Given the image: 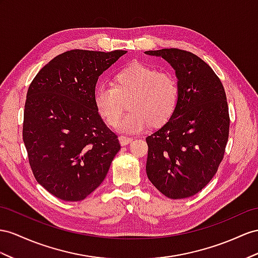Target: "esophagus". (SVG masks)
Segmentation results:
<instances>
[{
  "mask_svg": "<svg viewBox=\"0 0 258 258\" xmlns=\"http://www.w3.org/2000/svg\"><path fill=\"white\" fill-rule=\"evenodd\" d=\"M118 141H120L122 146H125V145H128L132 141H133V138L132 137H128V136H124V135H121L120 137H118Z\"/></svg>",
  "mask_w": 258,
  "mask_h": 258,
  "instance_id": "1",
  "label": "esophagus"
}]
</instances>
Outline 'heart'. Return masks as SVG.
<instances>
[{"label":"heart","instance_id":"1","mask_svg":"<svg viewBox=\"0 0 258 258\" xmlns=\"http://www.w3.org/2000/svg\"><path fill=\"white\" fill-rule=\"evenodd\" d=\"M180 100L177 78L155 66L133 62L114 73L112 84H99L94 92L96 110L109 126L115 127L130 101L131 111L118 124L126 133H140L151 124L168 123Z\"/></svg>","mask_w":258,"mask_h":258}]
</instances>
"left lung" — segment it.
Instances as JSON below:
<instances>
[{"label":"left lung","instance_id":"left-lung-1","mask_svg":"<svg viewBox=\"0 0 258 258\" xmlns=\"http://www.w3.org/2000/svg\"><path fill=\"white\" fill-rule=\"evenodd\" d=\"M175 70L180 100L171 120L146 138L148 179L172 200L197 194L213 179L229 138L230 116L221 81L200 56L175 48L146 51Z\"/></svg>","mask_w":258,"mask_h":258}]
</instances>
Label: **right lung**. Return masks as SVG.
Masks as SVG:
<instances>
[{
	"mask_svg": "<svg viewBox=\"0 0 258 258\" xmlns=\"http://www.w3.org/2000/svg\"><path fill=\"white\" fill-rule=\"evenodd\" d=\"M126 51L71 50L45 64L25 102L23 140L37 182L66 202L100 185L121 149L94 103L98 78Z\"/></svg>",
	"mask_w": 258,
	"mask_h": 258,
	"instance_id": "add662e5",
	"label": "right lung"
}]
</instances>
